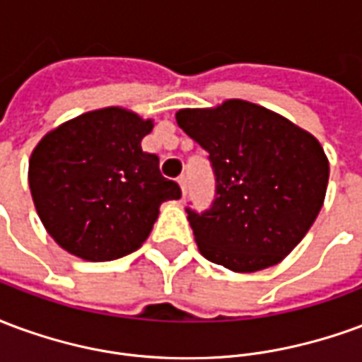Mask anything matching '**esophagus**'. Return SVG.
<instances>
[{"label": "esophagus", "instance_id": "1", "mask_svg": "<svg viewBox=\"0 0 362 362\" xmlns=\"http://www.w3.org/2000/svg\"><path fill=\"white\" fill-rule=\"evenodd\" d=\"M178 186H180L182 189V196H186V192H188V178H186L184 174L178 178Z\"/></svg>", "mask_w": 362, "mask_h": 362}]
</instances>
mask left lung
Masks as SVG:
<instances>
[{
  "instance_id": "left-lung-1",
  "label": "left lung",
  "mask_w": 362,
  "mask_h": 362,
  "mask_svg": "<svg viewBox=\"0 0 362 362\" xmlns=\"http://www.w3.org/2000/svg\"><path fill=\"white\" fill-rule=\"evenodd\" d=\"M176 122L209 153L217 176L211 211L188 209L199 254L235 273L277 266L324 205V147L285 116L240 98L182 108Z\"/></svg>"
}]
</instances>
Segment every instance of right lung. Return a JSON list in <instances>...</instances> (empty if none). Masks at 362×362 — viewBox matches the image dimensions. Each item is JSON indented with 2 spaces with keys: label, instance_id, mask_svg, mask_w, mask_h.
<instances>
[{
  "label": "right lung",
  "instance_id": "1",
  "mask_svg": "<svg viewBox=\"0 0 362 362\" xmlns=\"http://www.w3.org/2000/svg\"><path fill=\"white\" fill-rule=\"evenodd\" d=\"M153 119L106 106L42 135L28 158V188L46 233L87 262H110L147 240L160 204L180 188L141 149Z\"/></svg>",
  "mask_w": 362,
  "mask_h": 362
}]
</instances>
